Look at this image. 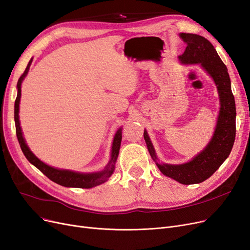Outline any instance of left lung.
I'll return each instance as SVG.
<instances>
[{
    "label": "left lung",
    "mask_w": 250,
    "mask_h": 250,
    "mask_svg": "<svg viewBox=\"0 0 250 250\" xmlns=\"http://www.w3.org/2000/svg\"><path fill=\"white\" fill-rule=\"evenodd\" d=\"M180 37L187 44L186 51L179 55L181 62L200 63L213 78L217 86L220 110L214 135L204 150L183 165L159 164L146 131H144V139L151 158L164 175L182 184H195L212 176L229 155L236 137V105L228 69L214 46L200 35L181 33Z\"/></svg>",
    "instance_id": "left-lung-1"
}]
</instances>
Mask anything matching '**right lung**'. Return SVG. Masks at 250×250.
Here are the masks:
<instances>
[{
	"label": "right lung",
	"instance_id": "1",
	"mask_svg": "<svg viewBox=\"0 0 250 250\" xmlns=\"http://www.w3.org/2000/svg\"><path fill=\"white\" fill-rule=\"evenodd\" d=\"M31 60L27 63V66L23 72L22 75L20 77L17 81V97L15 100L14 104V120H15V127H16V136L18 142H20L21 148L24 154L25 158L27 159L31 164H33L36 168H38L46 177H48L53 182L60 184V186L66 187V188H90L100 184L104 183L107 181V179L112 175L114 171V165L117 160L120 143H122V128L116 132L113 145H112V153H111V160L105 170L98 173H90V174H83V173H77L69 170H60L50 167V166L44 164L41 162L38 158H36L34 153L30 150L29 147L25 144V141L22 137L21 127L20 124V118H18V112H20V101L21 96V82L25 75L29 72L30 66L32 63Z\"/></svg>",
	"mask_w": 250,
	"mask_h": 250
}]
</instances>
